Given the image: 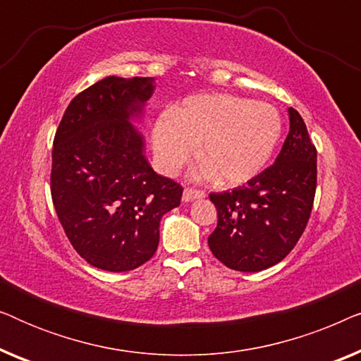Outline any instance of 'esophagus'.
<instances>
[{
    "mask_svg": "<svg viewBox=\"0 0 361 361\" xmlns=\"http://www.w3.org/2000/svg\"><path fill=\"white\" fill-rule=\"evenodd\" d=\"M204 197H205V192L204 190L192 189V187H185L182 199H184V202H192V200H195V199H204Z\"/></svg>",
    "mask_w": 361,
    "mask_h": 361,
    "instance_id": "34e87169",
    "label": "esophagus"
}]
</instances>
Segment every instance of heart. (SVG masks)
Here are the masks:
<instances>
[{
	"label": "heart",
	"instance_id": "obj_1",
	"mask_svg": "<svg viewBox=\"0 0 361 361\" xmlns=\"http://www.w3.org/2000/svg\"><path fill=\"white\" fill-rule=\"evenodd\" d=\"M283 135L278 108L250 98L212 93L185 98L152 126V149L161 169L176 174L199 147L212 179L236 185L269 164Z\"/></svg>",
	"mask_w": 361,
	"mask_h": 361
}]
</instances>
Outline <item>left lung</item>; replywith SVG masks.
Returning <instances> with one entry per match:
<instances>
[{"instance_id": "left-lung-1", "label": "left lung", "mask_w": 361, "mask_h": 361, "mask_svg": "<svg viewBox=\"0 0 361 361\" xmlns=\"http://www.w3.org/2000/svg\"><path fill=\"white\" fill-rule=\"evenodd\" d=\"M317 187V149L289 108V133L274 164L233 190L210 194L219 224L210 251L226 268L256 273L290 253L307 225Z\"/></svg>"}]
</instances>
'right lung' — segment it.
I'll use <instances>...</instances> for the list:
<instances>
[{
    "mask_svg": "<svg viewBox=\"0 0 361 361\" xmlns=\"http://www.w3.org/2000/svg\"><path fill=\"white\" fill-rule=\"evenodd\" d=\"M154 92L152 77H106L73 98L52 147L51 194L73 250L98 269L145 264L159 245L162 215L182 185L156 174L131 125Z\"/></svg>",
    "mask_w": 361,
    "mask_h": 361,
    "instance_id": "1",
    "label": "right lung"
}]
</instances>
